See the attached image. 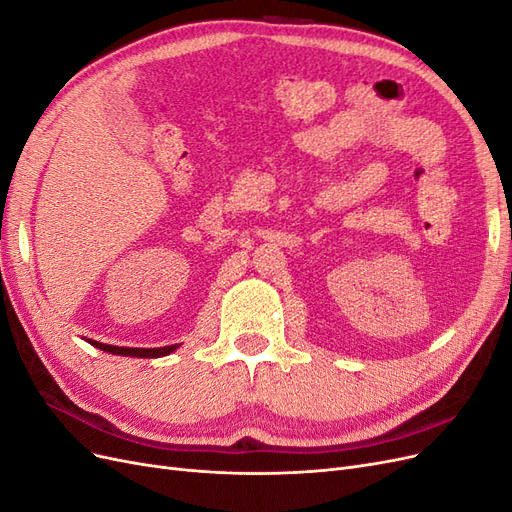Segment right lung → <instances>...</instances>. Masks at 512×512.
I'll return each instance as SVG.
<instances>
[{
  "instance_id": "obj_1",
  "label": "right lung",
  "mask_w": 512,
  "mask_h": 512,
  "mask_svg": "<svg viewBox=\"0 0 512 512\" xmlns=\"http://www.w3.org/2000/svg\"><path fill=\"white\" fill-rule=\"evenodd\" d=\"M91 346H96L104 352H111V354H121V356H143V359H156V356H166L173 350H177L175 346H164V348H119V346H108V344H100V342H91Z\"/></svg>"
}]
</instances>
